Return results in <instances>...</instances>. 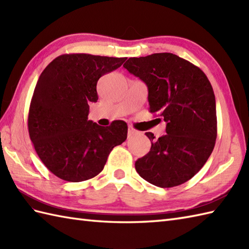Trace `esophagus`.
<instances>
[{
    "mask_svg": "<svg viewBox=\"0 0 249 249\" xmlns=\"http://www.w3.org/2000/svg\"><path fill=\"white\" fill-rule=\"evenodd\" d=\"M137 134V130L133 127V126H128V137H131Z\"/></svg>",
    "mask_w": 249,
    "mask_h": 249,
    "instance_id": "esophagus-1",
    "label": "esophagus"
}]
</instances>
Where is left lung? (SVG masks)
I'll list each match as a JSON object with an SVG mask.
<instances>
[{
    "mask_svg": "<svg viewBox=\"0 0 249 249\" xmlns=\"http://www.w3.org/2000/svg\"><path fill=\"white\" fill-rule=\"evenodd\" d=\"M149 89L150 112L166 122V135L135 167L145 181L161 188L192 178L212 154L217 137L213 88L198 66L173 53L129 57L123 65Z\"/></svg>",
    "mask_w": 249,
    "mask_h": 249,
    "instance_id": "obj_1",
    "label": "left lung"
}]
</instances>
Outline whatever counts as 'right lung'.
Listing matches in <instances>:
<instances>
[{"instance_id":"obj_1","label":"right lung","mask_w":249,"mask_h":249,"mask_svg":"<svg viewBox=\"0 0 249 249\" xmlns=\"http://www.w3.org/2000/svg\"><path fill=\"white\" fill-rule=\"evenodd\" d=\"M125 60L62 54L40 73L30 104L29 135L40 160L57 178L82 182L96 177L113 147L127 138L124 121L103 127L88 120L89 104L98 99V79Z\"/></svg>"}]
</instances>
